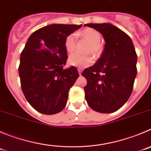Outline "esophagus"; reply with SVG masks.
Listing matches in <instances>:
<instances>
[{"label":"esophagus","instance_id":"esophagus-1","mask_svg":"<svg viewBox=\"0 0 151 151\" xmlns=\"http://www.w3.org/2000/svg\"><path fill=\"white\" fill-rule=\"evenodd\" d=\"M82 68H78V72H79V74L80 75H81V73H82Z\"/></svg>","mask_w":151,"mask_h":151}]
</instances>
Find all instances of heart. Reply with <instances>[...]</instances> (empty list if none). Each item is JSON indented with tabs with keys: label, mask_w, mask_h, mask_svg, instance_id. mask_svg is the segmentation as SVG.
<instances>
[{
	"label": "heart",
	"mask_w": 151,
	"mask_h": 151,
	"mask_svg": "<svg viewBox=\"0 0 151 151\" xmlns=\"http://www.w3.org/2000/svg\"><path fill=\"white\" fill-rule=\"evenodd\" d=\"M77 35L89 43L88 46L86 49L85 53L92 54L95 59L99 58L104 50V47L100 42L101 40V33L92 28H86L82 31H80ZM65 48L69 53H72L75 50L76 41L73 34H70L66 36L65 39ZM92 62V57L89 55L81 56L77 53L71 54L68 60V63L70 65L78 68L87 67L90 65Z\"/></svg>",
	"instance_id": "1"
}]
</instances>
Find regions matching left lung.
I'll use <instances>...</instances> for the list:
<instances>
[{
    "label": "left lung",
    "mask_w": 151,
    "mask_h": 151,
    "mask_svg": "<svg viewBox=\"0 0 151 151\" xmlns=\"http://www.w3.org/2000/svg\"><path fill=\"white\" fill-rule=\"evenodd\" d=\"M104 36L101 57L82 75L87 80L85 98L93 110L111 113L120 109L132 94L137 74V54L130 37L109 23L86 24Z\"/></svg>",
    "instance_id": "obj_1"
}]
</instances>
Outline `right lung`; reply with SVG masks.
Returning a JSON list of instances; mask_svg holds the SVG:
<instances>
[{
	"instance_id": "right-lung-1",
	"label": "right lung",
	"mask_w": 151,
	"mask_h": 151,
	"mask_svg": "<svg viewBox=\"0 0 151 151\" xmlns=\"http://www.w3.org/2000/svg\"><path fill=\"white\" fill-rule=\"evenodd\" d=\"M82 24H53L32 33L21 53L18 73L22 91L31 106L45 115L61 112L78 78L77 68L64 69L66 36Z\"/></svg>"
}]
</instances>
